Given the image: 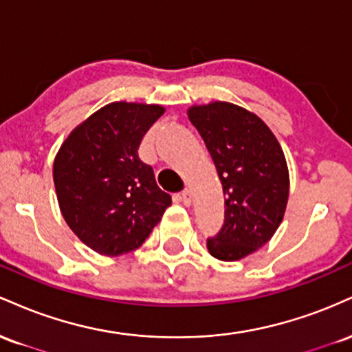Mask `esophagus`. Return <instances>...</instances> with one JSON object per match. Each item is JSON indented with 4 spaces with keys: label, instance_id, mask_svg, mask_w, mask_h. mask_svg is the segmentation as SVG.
<instances>
[{
    "label": "esophagus",
    "instance_id": "esophagus-1",
    "mask_svg": "<svg viewBox=\"0 0 352 352\" xmlns=\"http://www.w3.org/2000/svg\"><path fill=\"white\" fill-rule=\"evenodd\" d=\"M180 199H182V201H184V205H192V192H190L188 188H185L184 192L180 193Z\"/></svg>",
    "mask_w": 352,
    "mask_h": 352
}]
</instances>
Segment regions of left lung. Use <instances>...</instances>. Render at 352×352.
I'll return each mask as SVG.
<instances>
[{"label":"left lung","mask_w":352,"mask_h":352,"mask_svg":"<svg viewBox=\"0 0 352 352\" xmlns=\"http://www.w3.org/2000/svg\"><path fill=\"white\" fill-rule=\"evenodd\" d=\"M190 122L207 145L223 185L225 221L207 248L221 261L248 256L272 240L289 195L285 153L258 116L230 102L193 106Z\"/></svg>","instance_id":"1"}]
</instances>
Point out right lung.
<instances>
[{
    "label": "right lung",
    "instance_id": "right-lung-1",
    "mask_svg": "<svg viewBox=\"0 0 352 352\" xmlns=\"http://www.w3.org/2000/svg\"><path fill=\"white\" fill-rule=\"evenodd\" d=\"M164 112L157 104H107L79 124L56 155L60 213L76 236L104 256L139 248L170 207V195L137 153Z\"/></svg>",
    "mask_w": 352,
    "mask_h": 352
}]
</instances>
